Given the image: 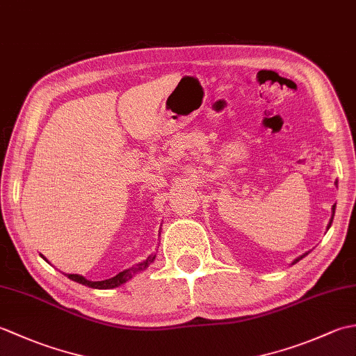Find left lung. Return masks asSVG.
<instances>
[{"mask_svg":"<svg viewBox=\"0 0 356 356\" xmlns=\"http://www.w3.org/2000/svg\"><path fill=\"white\" fill-rule=\"evenodd\" d=\"M332 209H334V214H335V205H334V208H332ZM332 218H334V216H332ZM330 225H332V222L329 223V228H330ZM306 255H307V254H303V255H300V257H298V259H295V260H293V263H292V264H295V263H297V261H300V260H301V259H303V257H306Z\"/></svg>","mask_w":356,"mask_h":356,"instance_id":"obj_1","label":"left lung"}]
</instances>
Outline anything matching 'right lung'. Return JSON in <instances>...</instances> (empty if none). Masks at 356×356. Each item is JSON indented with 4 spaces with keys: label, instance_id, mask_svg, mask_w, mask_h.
<instances>
[{
    "label": "right lung",
    "instance_id": "right-lung-1",
    "mask_svg": "<svg viewBox=\"0 0 356 356\" xmlns=\"http://www.w3.org/2000/svg\"><path fill=\"white\" fill-rule=\"evenodd\" d=\"M154 259H156V255H149L145 261L139 263L138 266H133V268H130V269L119 272L118 275L111 277V278H108V280H102V282H90V280L84 278L82 275H76V274H65V275L69 277L70 280H73V282L81 283V284H86V286H88V287H93V289H113V287H118V286H120V284H124L125 282H128V280L133 278V275L138 274V272H140V270H143V269H147L148 264L153 263Z\"/></svg>",
    "mask_w": 356,
    "mask_h": 356
}]
</instances>
